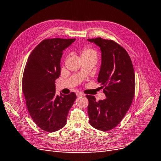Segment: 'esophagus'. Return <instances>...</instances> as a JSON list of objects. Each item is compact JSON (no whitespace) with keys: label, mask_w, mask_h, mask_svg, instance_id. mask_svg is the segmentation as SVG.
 <instances>
[{"label":"esophagus","mask_w":161,"mask_h":161,"mask_svg":"<svg viewBox=\"0 0 161 161\" xmlns=\"http://www.w3.org/2000/svg\"><path fill=\"white\" fill-rule=\"evenodd\" d=\"M82 96H85V94H84L82 92H76V96L77 97Z\"/></svg>","instance_id":"esophagus-1"}]
</instances>
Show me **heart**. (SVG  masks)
<instances>
[{
  "label": "heart",
  "instance_id": "obj_1",
  "mask_svg": "<svg viewBox=\"0 0 161 161\" xmlns=\"http://www.w3.org/2000/svg\"><path fill=\"white\" fill-rule=\"evenodd\" d=\"M81 56L82 57H87V56H96L97 57V52L95 50L90 48L88 47H83L80 50Z\"/></svg>",
  "mask_w": 161,
  "mask_h": 161
}]
</instances>
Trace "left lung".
<instances>
[{
	"label": "left lung",
	"instance_id": "obj_1",
	"mask_svg": "<svg viewBox=\"0 0 161 161\" xmlns=\"http://www.w3.org/2000/svg\"><path fill=\"white\" fill-rule=\"evenodd\" d=\"M100 47L102 65L97 81L106 98L96 102L86 95L88 114L92 126L101 131L115 128L130 108L135 93V74L130 57L115 41L101 37L88 39Z\"/></svg>",
	"mask_w": 161,
	"mask_h": 161
}]
</instances>
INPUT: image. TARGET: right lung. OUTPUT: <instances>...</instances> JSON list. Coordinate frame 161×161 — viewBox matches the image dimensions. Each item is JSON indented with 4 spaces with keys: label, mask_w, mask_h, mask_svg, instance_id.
Here are the masks:
<instances>
[{
    "label": "right lung",
    "mask_w": 161,
    "mask_h": 161,
    "mask_svg": "<svg viewBox=\"0 0 161 161\" xmlns=\"http://www.w3.org/2000/svg\"><path fill=\"white\" fill-rule=\"evenodd\" d=\"M75 39H46L29 55L22 79L27 108L35 123L43 130L56 132L67 122L76 98L75 92L56 95L55 81L60 75L63 51Z\"/></svg>",
    "instance_id": "obj_1"
}]
</instances>
